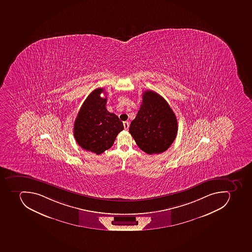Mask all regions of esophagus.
Returning a JSON list of instances; mask_svg holds the SVG:
<instances>
[{
    "instance_id": "obj_1",
    "label": "esophagus",
    "mask_w": 252,
    "mask_h": 252,
    "mask_svg": "<svg viewBox=\"0 0 252 252\" xmlns=\"http://www.w3.org/2000/svg\"><path fill=\"white\" fill-rule=\"evenodd\" d=\"M123 126H124V129H125L126 130H128L129 126V122H124V123H123Z\"/></svg>"
}]
</instances>
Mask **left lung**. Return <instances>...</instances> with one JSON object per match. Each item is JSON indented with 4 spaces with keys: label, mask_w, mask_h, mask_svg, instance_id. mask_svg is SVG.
Wrapping results in <instances>:
<instances>
[{
    "label": "left lung",
    "mask_w": 252,
    "mask_h": 252,
    "mask_svg": "<svg viewBox=\"0 0 252 252\" xmlns=\"http://www.w3.org/2000/svg\"><path fill=\"white\" fill-rule=\"evenodd\" d=\"M129 133L137 146L149 155L165 152L175 141L177 119L161 95L151 90L142 94L137 116L131 122Z\"/></svg>",
    "instance_id": "obj_1"
}]
</instances>
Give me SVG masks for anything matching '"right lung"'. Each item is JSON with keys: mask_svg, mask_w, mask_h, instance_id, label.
<instances>
[{"mask_svg": "<svg viewBox=\"0 0 252 252\" xmlns=\"http://www.w3.org/2000/svg\"><path fill=\"white\" fill-rule=\"evenodd\" d=\"M104 89H95L87 97L75 120L73 134L82 149L99 155L112 146L124 129L117 115L106 108L107 96L101 97Z\"/></svg>", "mask_w": 252, "mask_h": 252, "instance_id": "right-lung-1", "label": "right lung"}]
</instances>
